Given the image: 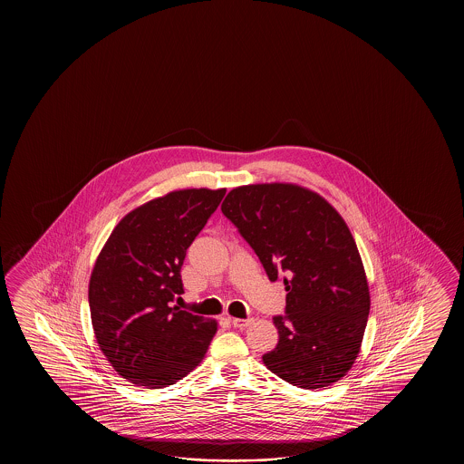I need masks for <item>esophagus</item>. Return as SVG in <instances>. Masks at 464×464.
I'll use <instances>...</instances> for the list:
<instances>
[{"instance_id":"esophagus-1","label":"esophagus","mask_w":464,"mask_h":464,"mask_svg":"<svg viewBox=\"0 0 464 464\" xmlns=\"http://www.w3.org/2000/svg\"><path fill=\"white\" fill-rule=\"evenodd\" d=\"M252 322H254L252 318H246V320H244V318H234V316L230 318V324L236 326V328H246V326L250 325Z\"/></svg>"}]
</instances>
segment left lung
<instances>
[{
  "label": "left lung",
  "mask_w": 464,
  "mask_h": 464,
  "mask_svg": "<svg viewBox=\"0 0 464 464\" xmlns=\"http://www.w3.org/2000/svg\"><path fill=\"white\" fill-rule=\"evenodd\" d=\"M222 214L254 248L270 282L284 280L278 343L262 356L290 385L316 390L352 368L365 334L370 292L355 238L325 198L294 184L230 190Z\"/></svg>",
  "instance_id": "obj_1"
}]
</instances>
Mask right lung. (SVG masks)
Here are the masks:
<instances>
[{
  "instance_id": "add662e5",
  "label": "right lung",
  "mask_w": 464,
  "mask_h": 464,
  "mask_svg": "<svg viewBox=\"0 0 464 464\" xmlns=\"http://www.w3.org/2000/svg\"><path fill=\"white\" fill-rule=\"evenodd\" d=\"M226 188H186L134 208L119 222L89 280L99 348L119 375L146 388L174 385L202 362L214 320L174 306L184 294L188 246Z\"/></svg>"
}]
</instances>
